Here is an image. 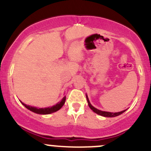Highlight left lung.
<instances>
[{
	"label": "left lung",
	"instance_id": "obj_1",
	"mask_svg": "<svg viewBox=\"0 0 151 151\" xmlns=\"http://www.w3.org/2000/svg\"><path fill=\"white\" fill-rule=\"evenodd\" d=\"M86 98H87V101H88V106H89V107L91 108V109H92L94 112H96V113L98 114V115H101V116L107 117V118L116 117V116H118V115H121V114L123 113V112L126 110V109H125V110H123V111H121V112H105V111L99 110V109H96V108H95L94 106H93L92 105H91V103H90L89 99H88V96H87V94H86Z\"/></svg>",
	"mask_w": 151,
	"mask_h": 151
}]
</instances>
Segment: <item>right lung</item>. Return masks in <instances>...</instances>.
I'll return each mask as SVG.
<instances>
[{"mask_svg": "<svg viewBox=\"0 0 151 151\" xmlns=\"http://www.w3.org/2000/svg\"><path fill=\"white\" fill-rule=\"evenodd\" d=\"M65 101H66V96L63 97L60 102H58V104L54 105V106H49V107H46V108H37V107H35V106H29V105L24 104V103H22V101H21V103H22V104H23L27 109H29V110L32 111L33 112H35V113L36 114H40V115H48V114L53 113V112H57L58 110H59V109L63 106V104H65Z\"/></svg>", "mask_w": 151, "mask_h": 151, "instance_id": "right-lung-1", "label": "right lung"}]
</instances>
